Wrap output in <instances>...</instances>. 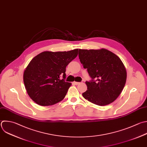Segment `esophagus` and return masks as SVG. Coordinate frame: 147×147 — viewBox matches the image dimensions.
Instances as JSON below:
<instances>
[{"mask_svg": "<svg viewBox=\"0 0 147 147\" xmlns=\"http://www.w3.org/2000/svg\"><path fill=\"white\" fill-rule=\"evenodd\" d=\"M73 83H74V84H75V85H78V84H79L80 83H79V82H74Z\"/></svg>", "mask_w": 147, "mask_h": 147, "instance_id": "34e87169", "label": "esophagus"}]
</instances>
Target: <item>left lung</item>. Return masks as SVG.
<instances>
[{"label": "left lung", "instance_id": "left-lung-1", "mask_svg": "<svg viewBox=\"0 0 147 147\" xmlns=\"http://www.w3.org/2000/svg\"><path fill=\"white\" fill-rule=\"evenodd\" d=\"M79 58L92 79L86 82L87 90L82 94L83 96L99 106L114 102L121 93L127 76L126 68L119 57L102 48L79 49Z\"/></svg>", "mask_w": 147, "mask_h": 147}]
</instances>
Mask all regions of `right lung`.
I'll use <instances>...</instances> for the list:
<instances>
[{"label":"right lung","instance_id":"1","mask_svg":"<svg viewBox=\"0 0 147 147\" xmlns=\"http://www.w3.org/2000/svg\"><path fill=\"white\" fill-rule=\"evenodd\" d=\"M78 49L64 52L45 51L35 56L24 72V82L30 98L47 106L61 101L71 83L66 82L65 68L76 57ZM63 75V79L60 80Z\"/></svg>","mask_w":147,"mask_h":147}]
</instances>
